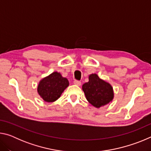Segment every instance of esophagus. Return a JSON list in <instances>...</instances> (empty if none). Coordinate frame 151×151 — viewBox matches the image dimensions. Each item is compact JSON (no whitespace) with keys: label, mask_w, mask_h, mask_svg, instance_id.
<instances>
[{"label":"esophagus","mask_w":151,"mask_h":151,"mask_svg":"<svg viewBox=\"0 0 151 151\" xmlns=\"http://www.w3.org/2000/svg\"><path fill=\"white\" fill-rule=\"evenodd\" d=\"M74 84L77 86H80L81 85V82L80 81H78V80H75L74 81Z\"/></svg>","instance_id":"34e87169"}]
</instances>
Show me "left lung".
Masks as SVG:
<instances>
[{
  "label": "left lung",
  "mask_w": 151,
  "mask_h": 151,
  "mask_svg": "<svg viewBox=\"0 0 151 151\" xmlns=\"http://www.w3.org/2000/svg\"><path fill=\"white\" fill-rule=\"evenodd\" d=\"M88 79V83L83 85V90L92 105L99 108L112 100L113 90L109 83L102 80L96 74H92Z\"/></svg>",
  "instance_id": "1"
}]
</instances>
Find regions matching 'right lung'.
<instances>
[{"label":"right lung","mask_w":151,"mask_h":151,"mask_svg":"<svg viewBox=\"0 0 151 151\" xmlns=\"http://www.w3.org/2000/svg\"><path fill=\"white\" fill-rule=\"evenodd\" d=\"M69 85L59 73L54 72L40 81L37 91L43 100L48 103L57 101Z\"/></svg>","instance_id":"1"}]
</instances>
